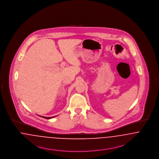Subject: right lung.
<instances>
[{"label": "right lung", "instance_id": "obj_1", "mask_svg": "<svg viewBox=\"0 0 159 159\" xmlns=\"http://www.w3.org/2000/svg\"><path fill=\"white\" fill-rule=\"evenodd\" d=\"M41 117H44L45 119H51V118H53V117H55V116H53V117H44V116H41Z\"/></svg>", "mask_w": 159, "mask_h": 159}]
</instances>
